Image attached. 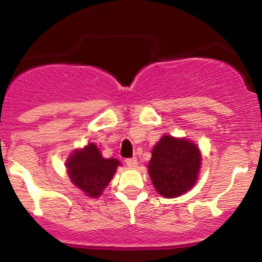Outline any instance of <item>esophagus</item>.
<instances>
[{"label": "esophagus", "mask_w": 262, "mask_h": 262, "mask_svg": "<svg viewBox=\"0 0 262 262\" xmlns=\"http://www.w3.org/2000/svg\"><path fill=\"white\" fill-rule=\"evenodd\" d=\"M125 164H127V166H129V167H137V165H138L137 158L125 159Z\"/></svg>", "instance_id": "esophagus-1"}]
</instances>
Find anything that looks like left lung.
<instances>
[{"mask_svg": "<svg viewBox=\"0 0 262 262\" xmlns=\"http://www.w3.org/2000/svg\"><path fill=\"white\" fill-rule=\"evenodd\" d=\"M200 165L201 152L193 143L164 135L152 149L148 167L156 191L175 198L193 187Z\"/></svg>", "mask_w": 262, "mask_h": 262, "instance_id": "1", "label": "left lung"}]
</instances>
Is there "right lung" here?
<instances>
[{
	"label": "right lung",
	"instance_id": "add662e5",
	"mask_svg": "<svg viewBox=\"0 0 262 262\" xmlns=\"http://www.w3.org/2000/svg\"><path fill=\"white\" fill-rule=\"evenodd\" d=\"M121 162L116 159L102 158L100 150L95 144L75 151L69 158L68 172L71 181L90 197L101 196V192L112 180L117 166Z\"/></svg>",
	"mask_w": 262,
	"mask_h": 262
}]
</instances>
